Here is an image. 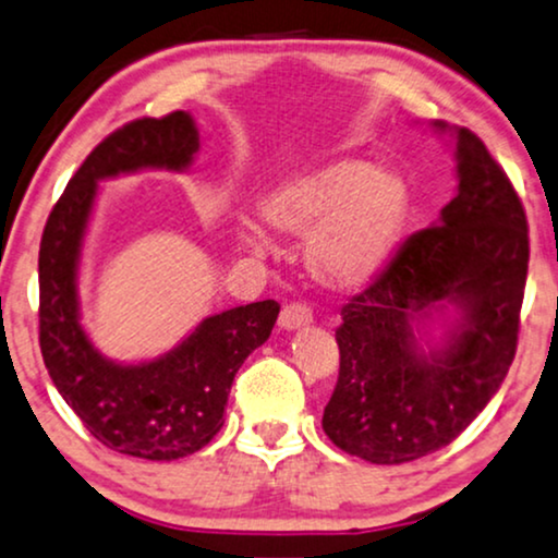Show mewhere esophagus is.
<instances>
[{"instance_id": "34e87169", "label": "esophagus", "mask_w": 558, "mask_h": 558, "mask_svg": "<svg viewBox=\"0 0 558 558\" xmlns=\"http://www.w3.org/2000/svg\"><path fill=\"white\" fill-rule=\"evenodd\" d=\"M313 323V311L305 305V302H290V305L281 307L279 326L287 328V331H294V328H305Z\"/></svg>"}]
</instances>
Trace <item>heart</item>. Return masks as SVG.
Here are the masks:
<instances>
[{
	"label": "heart",
	"mask_w": 558,
	"mask_h": 558,
	"mask_svg": "<svg viewBox=\"0 0 558 558\" xmlns=\"http://www.w3.org/2000/svg\"><path fill=\"white\" fill-rule=\"evenodd\" d=\"M258 211L281 235H311L305 256L315 279L354 290L388 266L409 222L411 194L396 170L343 157L281 178L260 196ZM240 243L264 247L251 225L240 227Z\"/></svg>",
	"instance_id": "obj_1"
}]
</instances>
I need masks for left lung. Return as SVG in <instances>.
Here are the masks:
<instances>
[{
    "instance_id": "8db88e82",
    "label": "left lung",
    "mask_w": 558,
    "mask_h": 558,
    "mask_svg": "<svg viewBox=\"0 0 558 558\" xmlns=\"http://www.w3.org/2000/svg\"><path fill=\"white\" fill-rule=\"evenodd\" d=\"M452 134L456 198L435 227L403 240L336 328L341 364L323 429L367 463H409L450 445L497 393L518 349L525 209L486 144L469 129ZM447 304L461 318L432 344L423 328Z\"/></svg>"
}]
</instances>
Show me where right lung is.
Here are the masks:
<instances>
[{"mask_svg": "<svg viewBox=\"0 0 558 558\" xmlns=\"http://www.w3.org/2000/svg\"><path fill=\"white\" fill-rule=\"evenodd\" d=\"M198 153L196 123L175 111L136 119L108 134L53 204L38 253L40 354L66 405L98 442L147 460L202 450L225 424L240 364L271 336L279 302L264 300L209 315L168 354L119 364L80 326L77 268L98 183L147 168L185 170Z\"/></svg>", "mask_w": 558, "mask_h": 558, "instance_id": "obj_1", "label": "right lung"}]
</instances>
